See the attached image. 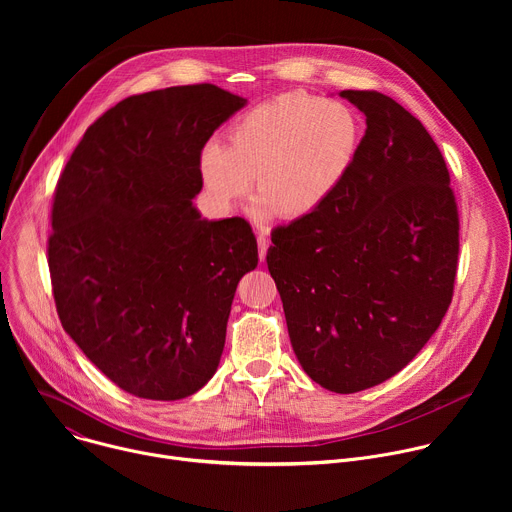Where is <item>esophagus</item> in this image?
<instances>
[{"mask_svg":"<svg viewBox=\"0 0 512 512\" xmlns=\"http://www.w3.org/2000/svg\"><path fill=\"white\" fill-rule=\"evenodd\" d=\"M257 245H259V259L263 261L265 255H267V249H269V237L265 233H259L257 235Z\"/></svg>","mask_w":512,"mask_h":512,"instance_id":"1","label":"esophagus"}]
</instances>
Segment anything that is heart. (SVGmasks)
<instances>
[{
	"instance_id": "1",
	"label": "heart",
	"mask_w": 512,
	"mask_h": 512,
	"mask_svg": "<svg viewBox=\"0 0 512 512\" xmlns=\"http://www.w3.org/2000/svg\"><path fill=\"white\" fill-rule=\"evenodd\" d=\"M360 139L362 125L348 105L285 93L239 115L227 143L210 139L198 156V174L208 198L223 210H231L257 176V221L275 212L294 221L338 192Z\"/></svg>"
}]
</instances>
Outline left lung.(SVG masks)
<instances>
[{
  "label": "left lung",
  "mask_w": 512,
  "mask_h": 512,
  "mask_svg": "<svg viewBox=\"0 0 512 512\" xmlns=\"http://www.w3.org/2000/svg\"><path fill=\"white\" fill-rule=\"evenodd\" d=\"M338 95L367 121L354 166L322 208L271 233L267 267L306 375L358 393L397 375L440 328L460 223L421 121L377 91Z\"/></svg>",
  "instance_id": "obj_1"
}]
</instances>
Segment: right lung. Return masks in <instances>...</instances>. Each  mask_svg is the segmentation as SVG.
Wrapping results in <instances>:
<instances>
[{
	"instance_id": "1",
	"label": "right lung",
	"mask_w": 512,
	"mask_h": 512,
	"mask_svg": "<svg viewBox=\"0 0 512 512\" xmlns=\"http://www.w3.org/2000/svg\"><path fill=\"white\" fill-rule=\"evenodd\" d=\"M247 99L214 85L133 95L60 174L48 241L66 334L123 391L176 401L218 369L237 285L257 267L245 218L194 206L198 156Z\"/></svg>"
}]
</instances>
